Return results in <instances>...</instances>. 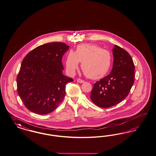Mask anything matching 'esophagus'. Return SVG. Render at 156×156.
<instances>
[{
  "instance_id": "obj_1",
  "label": "esophagus",
  "mask_w": 156,
  "mask_h": 156,
  "mask_svg": "<svg viewBox=\"0 0 156 156\" xmlns=\"http://www.w3.org/2000/svg\"><path fill=\"white\" fill-rule=\"evenodd\" d=\"M76 81L78 82H79V83H83V82H85V81H83V80H81V79H78Z\"/></svg>"
}]
</instances>
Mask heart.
Here are the masks:
<instances>
[{
  "instance_id": "obj_1",
  "label": "heart",
  "mask_w": 156,
  "mask_h": 156,
  "mask_svg": "<svg viewBox=\"0 0 156 156\" xmlns=\"http://www.w3.org/2000/svg\"><path fill=\"white\" fill-rule=\"evenodd\" d=\"M82 62L81 68L87 77L98 80L107 74L112 63V55L96 44H81L75 52L70 50L66 56L65 67L69 75H74Z\"/></svg>"
}]
</instances>
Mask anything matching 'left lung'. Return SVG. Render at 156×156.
<instances>
[{
  "label": "left lung",
  "mask_w": 156,
  "mask_h": 156,
  "mask_svg": "<svg viewBox=\"0 0 156 156\" xmlns=\"http://www.w3.org/2000/svg\"><path fill=\"white\" fill-rule=\"evenodd\" d=\"M112 52L114 60L111 73L94 84L90 96L94 104L104 108L123 101L134 82V64L130 55L116 45Z\"/></svg>",
  "instance_id": "obj_1"
}]
</instances>
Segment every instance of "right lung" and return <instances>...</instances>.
Returning a JSON list of instances; mask_svg holds the SVG:
<instances>
[{"label":"right lung","instance_id":"1","mask_svg":"<svg viewBox=\"0 0 156 156\" xmlns=\"http://www.w3.org/2000/svg\"><path fill=\"white\" fill-rule=\"evenodd\" d=\"M69 49L65 43H47L33 49L23 59L16 78L17 92L30 111L46 115L63 101L66 85L73 81L62 73V59Z\"/></svg>","mask_w":156,"mask_h":156}]
</instances>
